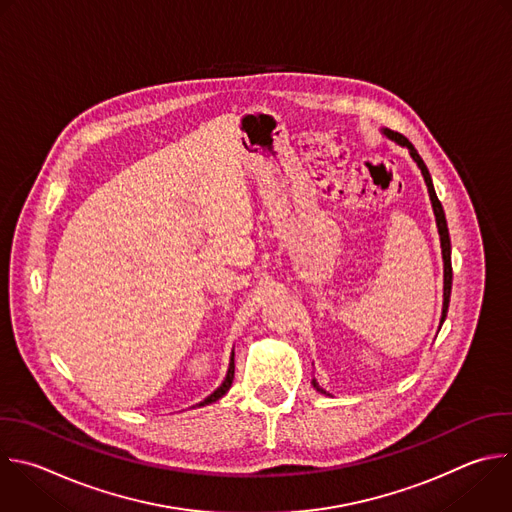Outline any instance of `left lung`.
Returning <instances> with one entry per match:
<instances>
[{
  "mask_svg": "<svg viewBox=\"0 0 512 512\" xmlns=\"http://www.w3.org/2000/svg\"><path fill=\"white\" fill-rule=\"evenodd\" d=\"M390 140H394V142H398L400 146H406L408 150H410V156L414 158V162L418 164V168L422 170V177H424V181H426V187H428V195H430V201H432V209H434V217H436V227H438V235H440V247H442V259H444V303H442V317H440V327H442V323H444V319H446V311H448V303H450V289H452V263H450V237H448V225H446V217H444V209H442V205H440V201H438V197H436V191H434V185H432V177H430V173H428V168H426V164H424V160L420 158V154H418V150L412 146V142L404 136V134H400V132H394V130H390V128H384L382 130ZM313 384V388L317 390V392H321V394H325L319 386H317V382L313 380L311 382Z\"/></svg>",
  "mask_w": 512,
  "mask_h": 512,
  "instance_id": "obj_1",
  "label": "left lung"
}]
</instances>
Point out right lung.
<instances>
[{
  "instance_id": "1",
  "label": "right lung",
  "mask_w": 512,
  "mask_h": 512,
  "mask_svg": "<svg viewBox=\"0 0 512 512\" xmlns=\"http://www.w3.org/2000/svg\"><path fill=\"white\" fill-rule=\"evenodd\" d=\"M233 378H235V354H231L229 370H227V376H225L223 384H221V386H219L211 396H207L203 402H199L197 406H207V404H213V402H217L219 398H223V396L229 392V388H231V384H233Z\"/></svg>"
}]
</instances>
